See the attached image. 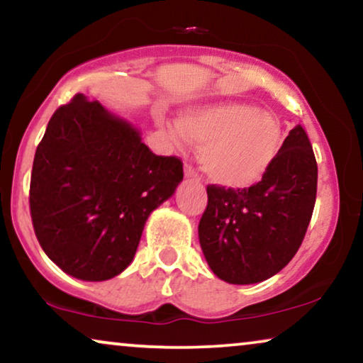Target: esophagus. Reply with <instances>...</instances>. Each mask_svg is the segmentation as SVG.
<instances>
[{
    "label": "esophagus",
    "instance_id": "esophagus-1",
    "mask_svg": "<svg viewBox=\"0 0 363 363\" xmlns=\"http://www.w3.org/2000/svg\"><path fill=\"white\" fill-rule=\"evenodd\" d=\"M185 177L190 178V180H200V177H198V172L193 168L191 165H185Z\"/></svg>",
    "mask_w": 363,
    "mask_h": 363
}]
</instances>
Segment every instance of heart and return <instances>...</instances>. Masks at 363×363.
I'll return each mask as SVG.
<instances>
[{
  "label": "heart",
  "mask_w": 363,
  "mask_h": 363,
  "mask_svg": "<svg viewBox=\"0 0 363 363\" xmlns=\"http://www.w3.org/2000/svg\"><path fill=\"white\" fill-rule=\"evenodd\" d=\"M168 133L201 147L200 160L210 180L226 188H247L264 178L279 155L281 123L250 104H216L183 113Z\"/></svg>",
  "instance_id": "1"
}]
</instances>
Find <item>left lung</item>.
<instances>
[{"instance_id":"left-lung-1","label":"left lung","mask_w":363,"mask_h":363,"mask_svg":"<svg viewBox=\"0 0 363 363\" xmlns=\"http://www.w3.org/2000/svg\"><path fill=\"white\" fill-rule=\"evenodd\" d=\"M198 236L208 266L230 284L269 279L296 256L317 195V162L296 125L261 182L250 188L208 185Z\"/></svg>"}]
</instances>
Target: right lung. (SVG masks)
<instances>
[{
  "instance_id": "obj_1",
  "label": "right lung",
  "mask_w": 363,
  "mask_h": 363,
  "mask_svg": "<svg viewBox=\"0 0 363 363\" xmlns=\"http://www.w3.org/2000/svg\"><path fill=\"white\" fill-rule=\"evenodd\" d=\"M183 180L178 157L76 94L52 113L36 148L29 211L39 245L64 272L106 281L130 264L150 213Z\"/></svg>"
}]
</instances>
